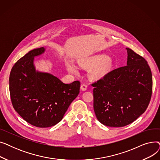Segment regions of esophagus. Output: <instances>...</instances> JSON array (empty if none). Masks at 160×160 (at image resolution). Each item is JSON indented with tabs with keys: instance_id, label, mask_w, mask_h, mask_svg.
I'll return each instance as SVG.
<instances>
[{
	"instance_id": "esophagus-1",
	"label": "esophagus",
	"mask_w": 160,
	"mask_h": 160,
	"mask_svg": "<svg viewBox=\"0 0 160 160\" xmlns=\"http://www.w3.org/2000/svg\"><path fill=\"white\" fill-rule=\"evenodd\" d=\"M88 89V86L86 84H82L80 86V89L82 91H86Z\"/></svg>"
}]
</instances>
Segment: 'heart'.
I'll use <instances>...</instances> for the list:
<instances>
[{
    "mask_svg": "<svg viewBox=\"0 0 160 160\" xmlns=\"http://www.w3.org/2000/svg\"><path fill=\"white\" fill-rule=\"evenodd\" d=\"M82 68L89 70V77L92 80H98L102 78L109 72L111 67L110 58L106 55H98L80 62ZM69 71L72 74H78V69L77 66L69 64L67 67Z\"/></svg>",
    "mask_w": 160,
    "mask_h": 160,
    "instance_id": "1",
    "label": "heart"
}]
</instances>
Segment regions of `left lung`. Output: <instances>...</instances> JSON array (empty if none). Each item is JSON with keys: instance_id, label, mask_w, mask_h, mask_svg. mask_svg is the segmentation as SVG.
I'll use <instances>...</instances> for the list:
<instances>
[{"instance_id": "1", "label": "left lung", "mask_w": 160, "mask_h": 160, "mask_svg": "<svg viewBox=\"0 0 160 160\" xmlns=\"http://www.w3.org/2000/svg\"><path fill=\"white\" fill-rule=\"evenodd\" d=\"M127 65L93 83V108L97 119L110 127L127 126L143 113L152 91V77L145 59L129 48Z\"/></svg>"}]
</instances>
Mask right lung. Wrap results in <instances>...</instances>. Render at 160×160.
I'll list each match as a JSON object with an SVG mask.
<instances>
[{"instance_id": "obj_1", "label": "right lung", "mask_w": 160, "mask_h": 160, "mask_svg": "<svg viewBox=\"0 0 160 160\" xmlns=\"http://www.w3.org/2000/svg\"><path fill=\"white\" fill-rule=\"evenodd\" d=\"M41 47L30 50L13 66L10 93L15 110L30 124L47 128L60 122L80 93V82L65 84L54 75L36 70L34 57L44 53Z\"/></svg>"}]
</instances>
